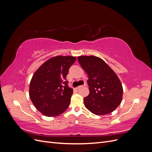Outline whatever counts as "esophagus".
<instances>
[{"label": "esophagus", "mask_w": 152, "mask_h": 152, "mask_svg": "<svg viewBox=\"0 0 152 152\" xmlns=\"http://www.w3.org/2000/svg\"><path fill=\"white\" fill-rule=\"evenodd\" d=\"M86 86V84H84L83 86H78L77 87H76V89H79V88H80V87H84V86Z\"/></svg>", "instance_id": "1"}]
</instances>
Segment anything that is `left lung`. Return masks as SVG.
<instances>
[{
    "label": "left lung",
    "mask_w": 152,
    "mask_h": 152,
    "mask_svg": "<svg viewBox=\"0 0 152 152\" xmlns=\"http://www.w3.org/2000/svg\"><path fill=\"white\" fill-rule=\"evenodd\" d=\"M77 58L89 77V94L84 98L85 107L96 115L112 113L122 100L123 87L120 79L100 58L80 56Z\"/></svg>",
    "instance_id": "1"
}]
</instances>
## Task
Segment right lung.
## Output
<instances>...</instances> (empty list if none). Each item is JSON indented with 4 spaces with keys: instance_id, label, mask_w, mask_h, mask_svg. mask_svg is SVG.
Segmentation results:
<instances>
[{
    "instance_id": "right-lung-1",
    "label": "right lung",
    "mask_w": 152,
    "mask_h": 152,
    "mask_svg": "<svg viewBox=\"0 0 152 152\" xmlns=\"http://www.w3.org/2000/svg\"><path fill=\"white\" fill-rule=\"evenodd\" d=\"M74 56H56L41 65L32 77L29 96L37 110L47 117H56L69 107L73 89L66 80Z\"/></svg>"
}]
</instances>
